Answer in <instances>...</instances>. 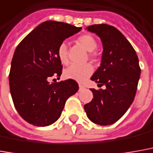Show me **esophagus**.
I'll return each mask as SVG.
<instances>
[{"label": "esophagus", "mask_w": 153, "mask_h": 153, "mask_svg": "<svg viewBox=\"0 0 153 153\" xmlns=\"http://www.w3.org/2000/svg\"><path fill=\"white\" fill-rule=\"evenodd\" d=\"M79 90H83V89H85V85H81V84H79Z\"/></svg>", "instance_id": "esophagus-1"}]
</instances>
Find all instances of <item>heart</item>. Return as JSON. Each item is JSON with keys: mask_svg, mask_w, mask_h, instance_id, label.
I'll use <instances>...</instances> for the list:
<instances>
[{"mask_svg": "<svg viewBox=\"0 0 153 153\" xmlns=\"http://www.w3.org/2000/svg\"><path fill=\"white\" fill-rule=\"evenodd\" d=\"M77 42L85 48L89 52H91L90 57H94L95 53L93 51L97 48V42L92 35L84 34L78 37ZM58 56L60 62L63 65H66L68 63V48L65 42H62L58 48ZM94 70L93 66L90 63L85 64H72L64 71V76L67 79H71L79 82H83L88 76H90Z\"/></svg>", "mask_w": 153, "mask_h": 153, "instance_id": "1", "label": "heart"}]
</instances>
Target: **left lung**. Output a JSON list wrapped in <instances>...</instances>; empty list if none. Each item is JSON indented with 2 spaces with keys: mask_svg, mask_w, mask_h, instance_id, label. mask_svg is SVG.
<instances>
[{
  "mask_svg": "<svg viewBox=\"0 0 153 153\" xmlns=\"http://www.w3.org/2000/svg\"><path fill=\"white\" fill-rule=\"evenodd\" d=\"M102 42L101 63L90 78L105 85V90L91 89L94 98L85 105L92 122L100 126L116 122L132 104L141 74L139 60L133 47L116 27L107 24L89 26Z\"/></svg>",
  "mask_w": 153,
  "mask_h": 153,
  "instance_id": "left-lung-1",
  "label": "left lung"
}]
</instances>
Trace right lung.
Instances as JSON below:
<instances>
[{
  "instance_id": "add662e5",
  "label": "right lung",
  "mask_w": 153,
  "mask_h": 153,
  "mask_svg": "<svg viewBox=\"0 0 153 153\" xmlns=\"http://www.w3.org/2000/svg\"><path fill=\"white\" fill-rule=\"evenodd\" d=\"M64 22L47 21L38 25L16 47L11 60L9 85L16 109L22 119L36 126L54 123L68 97L79 90L74 79L49 83L60 77L63 65L59 46L81 30Z\"/></svg>"
}]
</instances>
